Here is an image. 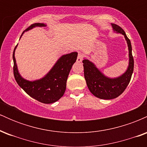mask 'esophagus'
I'll return each instance as SVG.
<instances>
[{
  "instance_id": "obj_1",
  "label": "esophagus",
  "mask_w": 147,
  "mask_h": 147,
  "mask_svg": "<svg viewBox=\"0 0 147 147\" xmlns=\"http://www.w3.org/2000/svg\"><path fill=\"white\" fill-rule=\"evenodd\" d=\"M83 57H84V55H82V54H79L78 55V57H77V62H82V60H83Z\"/></svg>"
}]
</instances>
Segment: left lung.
Segmentation results:
<instances>
[{"label": "left lung", "mask_w": 147, "mask_h": 147, "mask_svg": "<svg viewBox=\"0 0 147 147\" xmlns=\"http://www.w3.org/2000/svg\"><path fill=\"white\" fill-rule=\"evenodd\" d=\"M113 31L124 35L129 49V65L122 75L110 78L102 73L97 66L87 59L83 60L84 77L91 93L102 99H111L117 97L124 92L129 85L134 68V61L132 55L131 41L125 32L117 25L111 24Z\"/></svg>", "instance_id": "8db88e82"}]
</instances>
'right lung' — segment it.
I'll use <instances>...</instances> for the list:
<instances>
[{
	"label": "right lung",
	"instance_id": "right-lung-1",
	"mask_svg": "<svg viewBox=\"0 0 147 147\" xmlns=\"http://www.w3.org/2000/svg\"><path fill=\"white\" fill-rule=\"evenodd\" d=\"M45 26L47 25L44 23L32 24L23 32L20 38L25 32L36 27ZM17 45L13 52V61L14 78L18 86L30 97L43 104H52L58 101L65 92L68 75L77 60L78 53L73 52L62 55L44 77L34 81H29L22 77L18 72L15 59V50Z\"/></svg>",
	"mask_w": 147,
	"mask_h": 147
}]
</instances>
